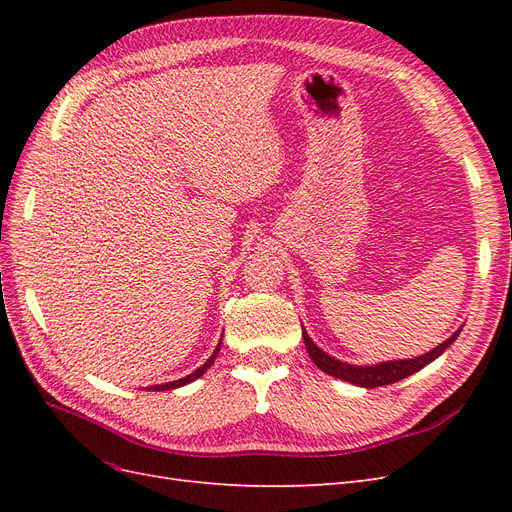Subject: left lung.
I'll use <instances>...</instances> for the list:
<instances>
[{"label": "left lung", "instance_id": "8db88e82", "mask_svg": "<svg viewBox=\"0 0 512 512\" xmlns=\"http://www.w3.org/2000/svg\"><path fill=\"white\" fill-rule=\"evenodd\" d=\"M459 337V331L453 333L451 337L442 342L438 348H433L431 352L423 354V356H416V359H406V361H389V363H380V365H367V367H359V365H348L333 359L327 352H322L309 335L303 331V339H305V348L312 356V361L322 369L327 371L329 376H335L339 380H346L352 382L356 386H365V389H376V386H384V384H393L404 380L412 374H416L418 369H423L425 365H429L431 361H436L438 356L451 346L455 339Z\"/></svg>", "mask_w": 512, "mask_h": 512}]
</instances>
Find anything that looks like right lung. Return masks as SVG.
Here are the masks:
<instances>
[{"instance_id":"add662e5","label":"right lung","mask_w":512,"mask_h":512,"mask_svg":"<svg viewBox=\"0 0 512 512\" xmlns=\"http://www.w3.org/2000/svg\"><path fill=\"white\" fill-rule=\"evenodd\" d=\"M218 352H220V344H218V348H215V352L209 356L207 363H205L203 367H198L196 371H192L190 376H185V378H181V380H173V382H168V384H153V386H149V389H151V391H170V389H177V386H183V384H190V382H194L196 378L203 376L205 371L213 365V361H215V356H218Z\"/></svg>"}]
</instances>
